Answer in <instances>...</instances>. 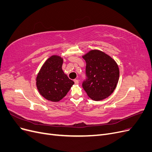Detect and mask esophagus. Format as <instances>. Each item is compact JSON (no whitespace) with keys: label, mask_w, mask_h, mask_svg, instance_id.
Segmentation results:
<instances>
[{"label":"esophagus","mask_w":152,"mask_h":152,"mask_svg":"<svg viewBox=\"0 0 152 152\" xmlns=\"http://www.w3.org/2000/svg\"><path fill=\"white\" fill-rule=\"evenodd\" d=\"M74 82H75V84H79V80L78 79H75L74 80Z\"/></svg>","instance_id":"1"}]
</instances>
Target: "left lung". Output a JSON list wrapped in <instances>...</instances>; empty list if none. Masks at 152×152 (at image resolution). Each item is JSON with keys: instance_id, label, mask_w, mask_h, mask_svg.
<instances>
[{"instance_id": "obj_1", "label": "left lung", "mask_w": 152, "mask_h": 152, "mask_svg": "<svg viewBox=\"0 0 152 152\" xmlns=\"http://www.w3.org/2000/svg\"><path fill=\"white\" fill-rule=\"evenodd\" d=\"M86 62L87 79L82 87L89 97L94 101L108 98L116 88L119 69L115 61L99 50H91L82 56Z\"/></svg>"}]
</instances>
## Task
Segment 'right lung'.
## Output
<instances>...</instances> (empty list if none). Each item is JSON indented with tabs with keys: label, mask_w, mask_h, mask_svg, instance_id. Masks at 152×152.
I'll return each instance as SVG.
<instances>
[{
	"label": "right lung",
	"mask_w": 152,
	"mask_h": 152,
	"mask_svg": "<svg viewBox=\"0 0 152 152\" xmlns=\"http://www.w3.org/2000/svg\"><path fill=\"white\" fill-rule=\"evenodd\" d=\"M63 62L60 56L53 55L45 61L37 76L36 84L39 93L53 102L63 99L74 84L63 72Z\"/></svg>",
	"instance_id": "add662e5"
}]
</instances>
